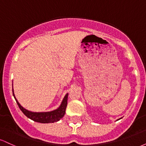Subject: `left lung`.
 <instances>
[{
    "label": "left lung",
    "mask_w": 146,
    "mask_h": 146,
    "mask_svg": "<svg viewBox=\"0 0 146 146\" xmlns=\"http://www.w3.org/2000/svg\"><path fill=\"white\" fill-rule=\"evenodd\" d=\"M120 119H121V118H120ZM119 119H117V120H119Z\"/></svg>",
    "instance_id": "obj_1"
}]
</instances>
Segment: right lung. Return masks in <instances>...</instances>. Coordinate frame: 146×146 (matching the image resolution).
Here are the masks:
<instances>
[{
	"label": "right lung",
	"instance_id": "1",
	"mask_svg": "<svg viewBox=\"0 0 146 146\" xmlns=\"http://www.w3.org/2000/svg\"><path fill=\"white\" fill-rule=\"evenodd\" d=\"M68 95V93L66 94L63 99L62 102L61 104L56 110L49 112H32L25 109V108H23L20 104L19 102H18L16 97H15L14 90H13V95H14L15 100H16V103H17L18 107L21 110V111L24 113V115H26L28 118L31 119L33 121L39 122V123H48L57 122L59 121L60 119L62 118L65 114L66 106H67Z\"/></svg>",
	"mask_w": 146,
	"mask_h": 146
}]
</instances>
